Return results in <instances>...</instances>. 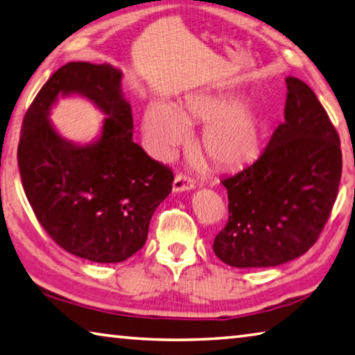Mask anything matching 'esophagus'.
<instances>
[{
  "label": "esophagus",
  "mask_w": 355,
  "mask_h": 355,
  "mask_svg": "<svg viewBox=\"0 0 355 355\" xmlns=\"http://www.w3.org/2000/svg\"><path fill=\"white\" fill-rule=\"evenodd\" d=\"M172 189L175 192L194 189V180L188 177V175H183V173H178V175H175V180H173Z\"/></svg>",
  "instance_id": "obj_1"
}]
</instances>
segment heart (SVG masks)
Here are the masks:
<instances>
[{"instance_id":"obj_1","label":"heart","mask_w":355,"mask_h":355,"mask_svg":"<svg viewBox=\"0 0 355 355\" xmlns=\"http://www.w3.org/2000/svg\"><path fill=\"white\" fill-rule=\"evenodd\" d=\"M184 118L208 125L202 136L207 158L219 167H238L254 158L261 142V122L249 106L222 95L197 94L188 100ZM144 133L153 152L169 158L188 142L189 128L182 114L169 103L152 105L144 116Z\"/></svg>"}]
</instances>
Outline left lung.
Masks as SVG:
<instances>
[{"instance_id":"1","label":"left lung","mask_w":355,"mask_h":355,"mask_svg":"<svg viewBox=\"0 0 355 355\" xmlns=\"http://www.w3.org/2000/svg\"><path fill=\"white\" fill-rule=\"evenodd\" d=\"M285 122L255 163L222 180L228 222L213 250L233 268L279 266L321 235L341 178L340 137L315 92L286 78Z\"/></svg>"}]
</instances>
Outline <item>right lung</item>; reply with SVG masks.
Listing matches in <instances>:
<instances>
[{
  "instance_id": "obj_1",
  "label": "right lung",
  "mask_w": 355,
  "mask_h": 355,
  "mask_svg": "<svg viewBox=\"0 0 355 355\" xmlns=\"http://www.w3.org/2000/svg\"><path fill=\"white\" fill-rule=\"evenodd\" d=\"M81 94L107 117L97 140L80 146L47 119L59 96ZM19 167L35 218L64 250L95 263H119L147 241L156 207L173 173L133 142L122 71L110 64L69 62L51 75L21 125Z\"/></svg>"
}]
</instances>
